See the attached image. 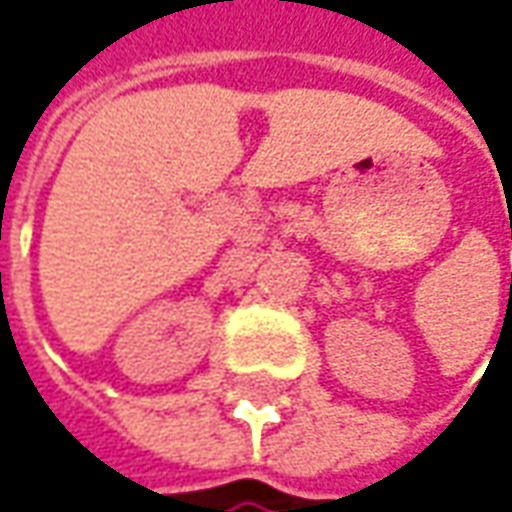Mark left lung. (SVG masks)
Returning <instances> with one entry per match:
<instances>
[{"label":"left lung","mask_w":512,"mask_h":512,"mask_svg":"<svg viewBox=\"0 0 512 512\" xmlns=\"http://www.w3.org/2000/svg\"><path fill=\"white\" fill-rule=\"evenodd\" d=\"M510 287H512V279H510Z\"/></svg>","instance_id":"1"}]
</instances>
